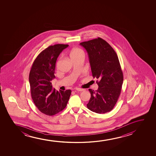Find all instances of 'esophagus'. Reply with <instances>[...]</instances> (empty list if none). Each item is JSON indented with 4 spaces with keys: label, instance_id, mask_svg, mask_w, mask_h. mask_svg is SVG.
Segmentation results:
<instances>
[{
    "label": "esophagus",
    "instance_id": "1",
    "mask_svg": "<svg viewBox=\"0 0 156 156\" xmlns=\"http://www.w3.org/2000/svg\"><path fill=\"white\" fill-rule=\"evenodd\" d=\"M76 90H77V91H79V92H83V91L85 90H84V89H82V88H76Z\"/></svg>",
    "mask_w": 156,
    "mask_h": 156
}]
</instances>
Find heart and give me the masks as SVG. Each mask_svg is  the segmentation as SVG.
<instances>
[{
	"mask_svg": "<svg viewBox=\"0 0 156 156\" xmlns=\"http://www.w3.org/2000/svg\"><path fill=\"white\" fill-rule=\"evenodd\" d=\"M70 56L71 58L80 57V56L84 57V53L83 51V50H81V49L78 48H76L71 51Z\"/></svg>",
	"mask_w": 156,
	"mask_h": 156,
	"instance_id": "b5f03b06",
	"label": "heart"
}]
</instances>
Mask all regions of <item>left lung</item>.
<instances>
[{
    "label": "left lung",
    "mask_w": 156,
    "mask_h": 156,
    "mask_svg": "<svg viewBox=\"0 0 156 156\" xmlns=\"http://www.w3.org/2000/svg\"><path fill=\"white\" fill-rule=\"evenodd\" d=\"M87 52L92 76L98 79L97 90L89 89L91 94L88 109L97 113L111 111L119 98L123 74L117 55L106 41L98 37L80 43Z\"/></svg>",
    "instance_id": "8db88e82"
}]
</instances>
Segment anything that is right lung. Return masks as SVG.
<instances>
[{"label": "right lung", "mask_w": 156, "mask_h": 156, "mask_svg": "<svg viewBox=\"0 0 156 156\" xmlns=\"http://www.w3.org/2000/svg\"><path fill=\"white\" fill-rule=\"evenodd\" d=\"M68 45L50 46L39 54L33 63L29 73V83L32 100L41 112L53 115L66 107L71 93L53 89L51 81L54 75L58 56Z\"/></svg>", "instance_id": "add662e5"}]
</instances>
